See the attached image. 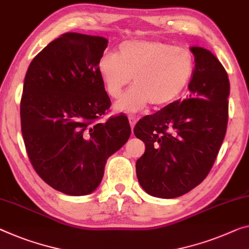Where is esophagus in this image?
I'll return each mask as SVG.
<instances>
[{
	"instance_id": "1",
	"label": "esophagus",
	"mask_w": 249,
	"mask_h": 249,
	"mask_svg": "<svg viewBox=\"0 0 249 249\" xmlns=\"http://www.w3.org/2000/svg\"><path fill=\"white\" fill-rule=\"evenodd\" d=\"M129 124H130V127H131V129L135 128V125L137 124V119L135 117H129Z\"/></svg>"
}]
</instances>
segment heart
Wrapping results in <instances>:
<instances>
[{"mask_svg":"<svg viewBox=\"0 0 249 249\" xmlns=\"http://www.w3.org/2000/svg\"><path fill=\"white\" fill-rule=\"evenodd\" d=\"M98 73L110 97L122 112H138L151 103L164 108L180 97L195 71V56L188 48L157 40H131L119 45L117 54L107 52L98 61Z\"/></svg>","mask_w":249,"mask_h":249,"instance_id":"heart-1","label":"heart"}]
</instances>
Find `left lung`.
Segmentation results:
<instances>
[{"label":"left lung","instance_id":"8db88e82","mask_svg":"<svg viewBox=\"0 0 249 249\" xmlns=\"http://www.w3.org/2000/svg\"><path fill=\"white\" fill-rule=\"evenodd\" d=\"M190 51L196 64L189 98L143 117L133 130L146 146L136 162L138 180L154 197L176 198L199 185L226 135L227 72L207 49L191 47Z\"/></svg>","mask_w":249,"mask_h":249}]
</instances>
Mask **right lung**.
I'll return each instance as SVG.
<instances>
[{
    "label": "right lung",
    "instance_id": "right-lung-1",
    "mask_svg": "<svg viewBox=\"0 0 249 249\" xmlns=\"http://www.w3.org/2000/svg\"><path fill=\"white\" fill-rule=\"evenodd\" d=\"M108 40L64 33L30 63L21 129L34 170L55 190L83 196L98 188L107 159L127 142L124 114L100 122L111 102L98 73Z\"/></svg>",
    "mask_w": 249,
    "mask_h": 249
}]
</instances>
